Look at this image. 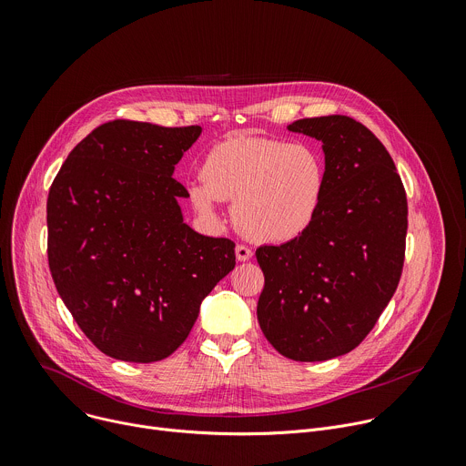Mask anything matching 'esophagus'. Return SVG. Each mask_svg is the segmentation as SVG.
I'll return each instance as SVG.
<instances>
[{"mask_svg":"<svg viewBox=\"0 0 466 466\" xmlns=\"http://www.w3.org/2000/svg\"><path fill=\"white\" fill-rule=\"evenodd\" d=\"M236 258H238V261H247V259L252 258V250L245 245H238L236 247Z\"/></svg>","mask_w":466,"mask_h":466,"instance_id":"1","label":"esophagus"}]
</instances>
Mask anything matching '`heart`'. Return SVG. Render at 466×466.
Instances as JSON below:
<instances>
[{"label": "heart", "instance_id": "1", "mask_svg": "<svg viewBox=\"0 0 466 466\" xmlns=\"http://www.w3.org/2000/svg\"><path fill=\"white\" fill-rule=\"evenodd\" d=\"M201 175L186 184L193 210L218 221L219 201L234 203L238 228L259 243L302 238L324 208L326 158L311 142L238 132L207 153Z\"/></svg>", "mask_w": 466, "mask_h": 466}]
</instances>
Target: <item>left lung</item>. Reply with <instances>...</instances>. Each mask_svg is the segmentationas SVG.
Masks as SVG:
<instances>
[{
	"instance_id": "1",
	"label": "left lung",
	"mask_w": 466,
	"mask_h": 466,
	"mask_svg": "<svg viewBox=\"0 0 466 466\" xmlns=\"http://www.w3.org/2000/svg\"><path fill=\"white\" fill-rule=\"evenodd\" d=\"M288 130L322 144L326 198L302 238L256 250L265 277L256 313L282 356L326 361L354 350L392 299L408 201L387 149L356 119L308 117Z\"/></svg>"
}]
</instances>
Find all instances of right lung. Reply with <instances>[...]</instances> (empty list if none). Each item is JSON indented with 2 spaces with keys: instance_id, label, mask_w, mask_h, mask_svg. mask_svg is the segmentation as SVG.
<instances>
[{
  "instance_id": "add662e5",
  "label": "right lung",
  "mask_w": 466,
  "mask_h": 466,
  "mask_svg": "<svg viewBox=\"0 0 466 466\" xmlns=\"http://www.w3.org/2000/svg\"><path fill=\"white\" fill-rule=\"evenodd\" d=\"M201 127L116 119L92 130L47 197V258L56 291L106 356L160 361L193 328L201 302L236 265L234 241L184 223L173 178Z\"/></svg>"
}]
</instances>
